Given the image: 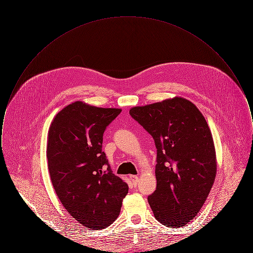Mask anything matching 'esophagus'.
Instances as JSON below:
<instances>
[{
    "mask_svg": "<svg viewBox=\"0 0 253 253\" xmlns=\"http://www.w3.org/2000/svg\"><path fill=\"white\" fill-rule=\"evenodd\" d=\"M130 179L132 180V185H134V186H136L137 185V183H138V177L137 176H135V175H130Z\"/></svg>",
    "mask_w": 253,
    "mask_h": 253,
    "instance_id": "34e87169",
    "label": "esophagus"
}]
</instances>
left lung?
Returning a JSON list of instances; mask_svg holds the SVG:
<instances>
[{
    "instance_id": "1",
    "label": "left lung",
    "mask_w": 253,
    "mask_h": 253,
    "mask_svg": "<svg viewBox=\"0 0 253 253\" xmlns=\"http://www.w3.org/2000/svg\"><path fill=\"white\" fill-rule=\"evenodd\" d=\"M132 119L157 147V190L148 196L162 225L183 227L196 216L216 175L212 136L201 112L182 97L137 106Z\"/></svg>"
}]
</instances>
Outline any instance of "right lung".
Wrapping results in <instances>:
<instances>
[{"instance_id":"1","label":"right lung","mask_w":253,"mask_h":253,"mask_svg":"<svg viewBox=\"0 0 253 253\" xmlns=\"http://www.w3.org/2000/svg\"><path fill=\"white\" fill-rule=\"evenodd\" d=\"M121 112L76 101L58 113L49 128L53 187L71 216L89 229L110 226L128 193V185L113 173L102 152L104 131Z\"/></svg>"}]
</instances>
